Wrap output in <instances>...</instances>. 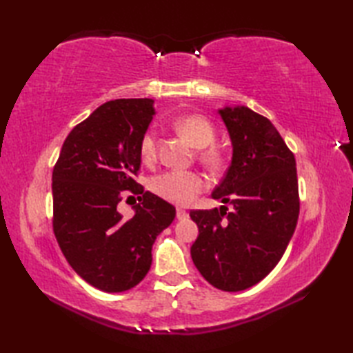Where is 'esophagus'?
Listing matches in <instances>:
<instances>
[{
  "label": "esophagus",
  "instance_id": "1",
  "mask_svg": "<svg viewBox=\"0 0 353 353\" xmlns=\"http://www.w3.org/2000/svg\"><path fill=\"white\" fill-rule=\"evenodd\" d=\"M188 211H185V209H177V212H176V216H177V220H185V219H188Z\"/></svg>",
  "mask_w": 353,
  "mask_h": 353
}]
</instances>
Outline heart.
I'll list each match as a JSON object with an SVG mask.
<instances>
[{"label": "heart", "instance_id": "obj_1", "mask_svg": "<svg viewBox=\"0 0 353 353\" xmlns=\"http://www.w3.org/2000/svg\"><path fill=\"white\" fill-rule=\"evenodd\" d=\"M176 130L188 139L196 148H206L214 144L215 127L208 118L201 115H183L174 121ZM142 157L152 159L156 153V138L153 132H145L139 142ZM200 159L209 167H216L221 162V156L215 148H208L200 153ZM150 188L157 197L170 201L172 205L186 206L205 190V182L196 172L171 170L153 177Z\"/></svg>", "mask_w": 353, "mask_h": 353}]
</instances>
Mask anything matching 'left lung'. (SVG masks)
Listing matches in <instances>:
<instances>
[{"label": "left lung", "instance_id": "left-lung-1", "mask_svg": "<svg viewBox=\"0 0 353 353\" xmlns=\"http://www.w3.org/2000/svg\"><path fill=\"white\" fill-rule=\"evenodd\" d=\"M219 114L232 161L211 197L232 208L190 212L199 226L191 256L215 288L243 291L272 272L294 234L301 206L296 159L272 121L250 108L224 106Z\"/></svg>", "mask_w": 353, "mask_h": 353}]
</instances>
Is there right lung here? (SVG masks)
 Listing matches in <instances>:
<instances>
[{"mask_svg": "<svg viewBox=\"0 0 353 353\" xmlns=\"http://www.w3.org/2000/svg\"><path fill=\"white\" fill-rule=\"evenodd\" d=\"M153 104L152 99L101 104L66 137L52 170L57 243L74 272L106 292L130 290L144 279L157 235L176 216L174 206L133 179ZM125 189L141 196L132 219L117 211Z\"/></svg>", "mask_w": 353, "mask_h": 353, "instance_id": "add662e5", "label": "right lung"}]
</instances>
